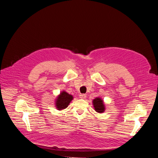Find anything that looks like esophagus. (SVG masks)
Here are the masks:
<instances>
[{"label": "esophagus", "mask_w": 158, "mask_h": 158, "mask_svg": "<svg viewBox=\"0 0 158 158\" xmlns=\"http://www.w3.org/2000/svg\"><path fill=\"white\" fill-rule=\"evenodd\" d=\"M79 97H80V98H81V99H85V98H86V95H85V94H81L79 95Z\"/></svg>", "instance_id": "34e87169"}]
</instances>
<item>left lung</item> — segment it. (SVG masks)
Returning a JSON list of instances; mask_svg holds the SVG:
<instances>
[{
  "label": "left lung",
  "mask_w": 158,
  "mask_h": 158,
  "mask_svg": "<svg viewBox=\"0 0 158 158\" xmlns=\"http://www.w3.org/2000/svg\"><path fill=\"white\" fill-rule=\"evenodd\" d=\"M94 110L99 113H102L105 110V106L104 104L103 100L100 98H96L93 101Z\"/></svg>",
  "instance_id": "left-lung-1"
}]
</instances>
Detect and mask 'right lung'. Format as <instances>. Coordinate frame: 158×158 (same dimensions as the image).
<instances>
[{
	"instance_id": "add662e5",
	"label": "right lung",
	"mask_w": 158,
	"mask_h": 158,
	"mask_svg": "<svg viewBox=\"0 0 158 158\" xmlns=\"http://www.w3.org/2000/svg\"><path fill=\"white\" fill-rule=\"evenodd\" d=\"M73 99V96L65 91H62L57 96L56 100V106L57 109L60 110L65 109L69 106L71 101Z\"/></svg>"
}]
</instances>
